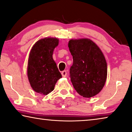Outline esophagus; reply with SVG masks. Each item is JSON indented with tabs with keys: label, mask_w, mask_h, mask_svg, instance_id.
Here are the masks:
<instances>
[{
	"label": "esophagus",
	"mask_w": 132,
	"mask_h": 132,
	"mask_svg": "<svg viewBox=\"0 0 132 132\" xmlns=\"http://www.w3.org/2000/svg\"><path fill=\"white\" fill-rule=\"evenodd\" d=\"M62 75L63 77H66V76H67V72L66 71V70H63V71H62Z\"/></svg>",
	"instance_id": "34e87169"
}]
</instances>
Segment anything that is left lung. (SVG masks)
<instances>
[{
  "mask_svg": "<svg viewBox=\"0 0 132 132\" xmlns=\"http://www.w3.org/2000/svg\"><path fill=\"white\" fill-rule=\"evenodd\" d=\"M68 47L73 61L70 69L73 86L83 97H94L101 91L107 79V65L104 54L88 38L72 39Z\"/></svg>",
  "mask_w": 132,
  "mask_h": 132,
  "instance_id": "8db88e82",
  "label": "left lung"
}]
</instances>
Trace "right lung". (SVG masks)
Listing matches in <instances>:
<instances>
[{
  "mask_svg": "<svg viewBox=\"0 0 132 132\" xmlns=\"http://www.w3.org/2000/svg\"><path fill=\"white\" fill-rule=\"evenodd\" d=\"M57 38L46 37L37 41L29 54L27 75L32 89L46 95L53 91L57 80L62 78L53 59L54 48L58 46Z\"/></svg>",
  "mask_w": 132,
  "mask_h": 132,
  "instance_id": "obj_1",
  "label": "right lung"
}]
</instances>
